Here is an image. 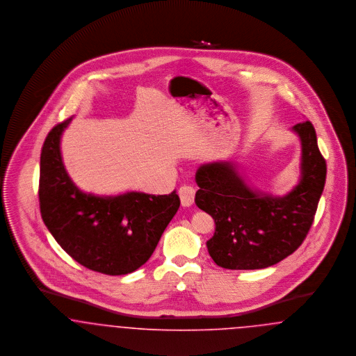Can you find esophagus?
Listing matches in <instances>:
<instances>
[{
  "mask_svg": "<svg viewBox=\"0 0 356 356\" xmlns=\"http://www.w3.org/2000/svg\"><path fill=\"white\" fill-rule=\"evenodd\" d=\"M179 198H181V203L184 207H188L194 203V198H195V188L191 186H182L178 191Z\"/></svg>",
  "mask_w": 356,
  "mask_h": 356,
  "instance_id": "34e87169",
  "label": "esophagus"
}]
</instances>
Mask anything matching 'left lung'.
I'll return each mask as SVG.
<instances>
[{
    "instance_id": "left-lung-1",
    "label": "left lung",
    "mask_w": 356,
    "mask_h": 356,
    "mask_svg": "<svg viewBox=\"0 0 356 356\" xmlns=\"http://www.w3.org/2000/svg\"><path fill=\"white\" fill-rule=\"evenodd\" d=\"M302 143L300 181L284 197L250 188L232 162L197 170V206L216 222L207 250L218 266L258 270L291 255L307 236L325 184V159L309 121L293 127Z\"/></svg>"
}]
</instances>
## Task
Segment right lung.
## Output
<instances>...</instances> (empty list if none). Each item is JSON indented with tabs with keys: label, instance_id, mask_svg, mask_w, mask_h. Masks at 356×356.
I'll list each match as a JSON object with an SVG mask.
<instances>
[{
	"label": "right lung",
	"instance_id": "1",
	"mask_svg": "<svg viewBox=\"0 0 356 356\" xmlns=\"http://www.w3.org/2000/svg\"><path fill=\"white\" fill-rule=\"evenodd\" d=\"M70 121L54 126L42 146L41 217L58 245L83 267L106 275L133 273L154 252L179 209V197L175 190L169 195L82 193L65 170L60 150L62 131Z\"/></svg>",
	"mask_w": 356,
	"mask_h": 356
}]
</instances>
